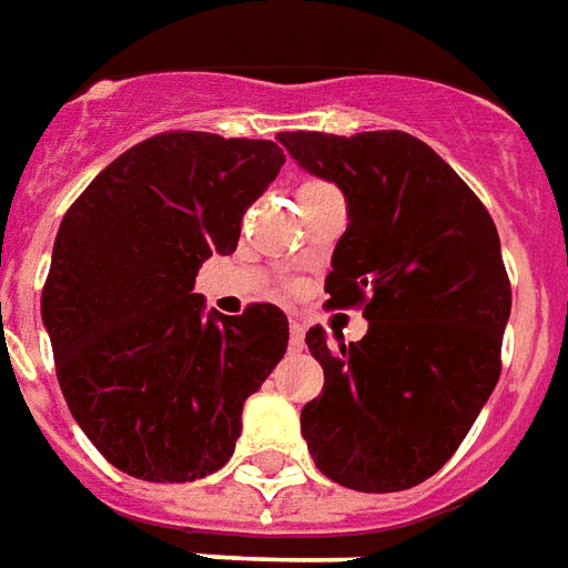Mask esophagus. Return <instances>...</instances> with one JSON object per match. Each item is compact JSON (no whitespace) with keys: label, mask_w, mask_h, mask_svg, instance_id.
<instances>
[{"label":"esophagus","mask_w":568,"mask_h":568,"mask_svg":"<svg viewBox=\"0 0 568 568\" xmlns=\"http://www.w3.org/2000/svg\"><path fill=\"white\" fill-rule=\"evenodd\" d=\"M288 346H292V353H301V349H304V325H301V322H292Z\"/></svg>","instance_id":"1"}]
</instances>
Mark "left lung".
<instances>
[{
  "instance_id": "obj_1",
  "label": "left lung",
  "mask_w": 568,
  "mask_h": 568,
  "mask_svg": "<svg viewBox=\"0 0 568 568\" xmlns=\"http://www.w3.org/2000/svg\"><path fill=\"white\" fill-rule=\"evenodd\" d=\"M280 142L344 191L349 224L325 304L368 320V334L337 353L320 325L307 332L325 386L301 410V435L341 487H417L456 453L499 381L511 283L496 224L410 133L297 130Z\"/></svg>"
}]
</instances>
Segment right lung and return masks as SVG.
Here are the masks:
<instances>
[{
    "instance_id": "right-lung-1",
    "label": "right lung",
    "mask_w": 568,
    "mask_h": 568,
    "mask_svg": "<svg viewBox=\"0 0 568 568\" xmlns=\"http://www.w3.org/2000/svg\"><path fill=\"white\" fill-rule=\"evenodd\" d=\"M283 149L173 130L133 145L60 222L42 322L72 417L109 463L154 484L219 471L243 405L288 346L273 304L203 313L194 276L231 255Z\"/></svg>"
}]
</instances>
